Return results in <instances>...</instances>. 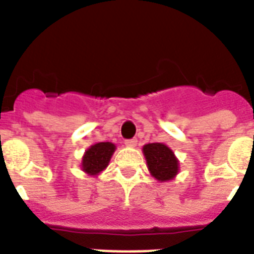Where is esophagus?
<instances>
[{
  "mask_svg": "<svg viewBox=\"0 0 254 254\" xmlns=\"http://www.w3.org/2000/svg\"><path fill=\"white\" fill-rule=\"evenodd\" d=\"M125 144L127 145V147H136L137 140L136 139H128V140L125 141Z\"/></svg>",
  "mask_w": 254,
  "mask_h": 254,
  "instance_id": "34e87169",
  "label": "esophagus"
}]
</instances>
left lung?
<instances>
[{
	"label": "left lung",
	"mask_w": 254,
	"mask_h": 254,
	"mask_svg": "<svg viewBox=\"0 0 254 254\" xmlns=\"http://www.w3.org/2000/svg\"><path fill=\"white\" fill-rule=\"evenodd\" d=\"M143 154L151 176L158 182H168L179 174V160L175 152L163 143H148L143 145Z\"/></svg>",
	"instance_id": "1"
}]
</instances>
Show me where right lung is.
<instances>
[{"label":"right lung","mask_w":254,"mask_h":254,"mask_svg":"<svg viewBox=\"0 0 254 254\" xmlns=\"http://www.w3.org/2000/svg\"><path fill=\"white\" fill-rule=\"evenodd\" d=\"M115 149L117 145L111 141H100L90 145L82 158V171L88 176H98L102 171L107 168Z\"/></svg>","instance_id":"obj_1"}]
</instances>
